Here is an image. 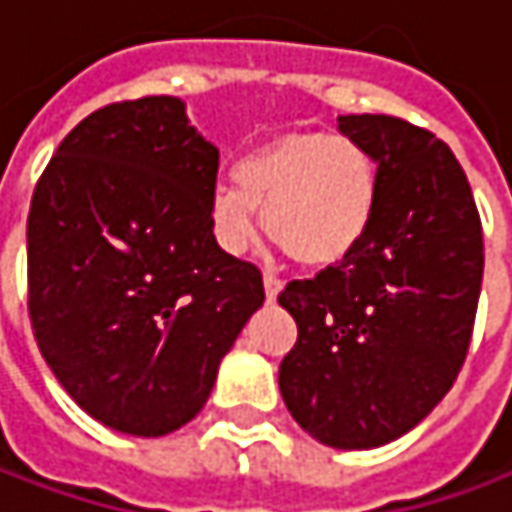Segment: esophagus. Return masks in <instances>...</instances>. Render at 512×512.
I'll return each instance as SVG.
<instances>
[{"label":"esophagus","instance_id":"esophagus-1","mask_svg":"<svg viewBox=\"0 0 512 512\" xmlns=\"http://www.w3.org/2000/svg\"><path fill=\"white\" fill-rule=\"evenodd\" d=\"M262 282H265V297H268V300H276L279 291H282V279L276 274H265L262 276Z\"/></svg>","mask_w":512,"mask_h":512}]
</instances>
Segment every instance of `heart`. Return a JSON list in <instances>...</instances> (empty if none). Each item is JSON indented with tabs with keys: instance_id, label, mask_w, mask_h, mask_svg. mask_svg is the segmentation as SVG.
Masks as SVG:
<instances>
[{
	"instance_id": "heart-1",
	"label": "heart",
	"mask_w": 512,
	"mask_h": 512,
	"mask_svg": "<svg viewBox=\"0 0 512 512\" xmlns=\"http://www.w3.org/2000/svg\"><path fill=\"white\" fill-rule=\"evenodd\" d=\"M236 186L209 195V227L227 253H244L265 212L268 236L309 268L349 259L370 236L382 174L373 151L344 133H285L241 157Z\"/></svg>"
}]
</instances>
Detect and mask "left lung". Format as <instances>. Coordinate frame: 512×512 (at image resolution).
I'll use <instances>...</instances> for the list:
<instances>
[{
  "label": "left lung",
  "instance_id": "8db88e82",
  "mask_svg": "<svg viewBox=\"0 0 512 512\" xmlns=\"http://www.w3.org/2000/svg\"><path fill=\"white\" fill-rule=\"evenodd\" d=\"M338 125L379 163V218L341 265L279 291L297 320L279 390L314 440L376 449L455 384L478 311L484 233L463 168L431 130L370 113Z\"/></svg>",
  "mask_w": 512,
  "mask_h": 512
}]
</instances>
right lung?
<instances>
[{
	"label": "right lung",
	"instance_id": "right-lung-1",
	"mask_svg": "<svg viewBox=\"0 0 512 512\" xmlns=\"http://www.w3.org/2000/svg\"><path fill=\"white\" fill-rule=\"evenodd\" d=\"M218 148L183 101H113L66 133L28 212V317L63 390L98 422L160 437L192 420L265 303L218 247Z\"/></svg>",
	"mask_w": 512,
	"mask_h": 512
}]
</instances>
